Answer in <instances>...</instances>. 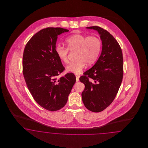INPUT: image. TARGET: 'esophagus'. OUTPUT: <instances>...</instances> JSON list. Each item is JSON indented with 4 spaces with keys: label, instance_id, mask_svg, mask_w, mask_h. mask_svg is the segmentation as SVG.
Instances as JSON below:
<instances>
[{
    "label": "esophagus",
    "instance_id": "34e87169",
    "mask_svg": "<svg viewBox=\"0 0 148 148\" xmlns=\"http://www.w3.org/2000/svg\"><path fill=\"white\" fill-rule=\"evenodd\" d=\"M79 81V76H76V82H78Z\"/></svg>",
    "mask_w": 148,
    "mask_h": 148
}]
</instances>
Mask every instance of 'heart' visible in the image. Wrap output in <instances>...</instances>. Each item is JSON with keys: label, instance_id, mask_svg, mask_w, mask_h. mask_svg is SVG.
Wrapping results in <instances>:
<instances>
[{"label": "heart", "instance_id": "b5f03b06", "mask_svg": "<svg viewBox=\"0 0 148 148\" xmlns=\"http://www.w3.org/2000/svg\"><path fill=\"white\" fill-rule=\"evenodd\" d=\"M67 48L60 45H56L55 51L58 58L64 63H68L69 50H75L76 60L67 67L69 72L79 74L83 71L86 64L90 66L95 62L100 53L102 43L95 36H87L77 34L68 37L66 40Z\"/></svg>", "mask_w": 148, "mask_h": 148}]
</instances>
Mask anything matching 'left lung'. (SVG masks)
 I'll return each instance as SVG.
<instances>
[{
    "mask_svg": "<svg viewBox=\"0 0 148 148\" xmlns=\"http://www.w3.org/2000/svg\"><path fill=\"white\" fill-rule=\"evenodd\" d=\"M87 29L98 32L102 51L94 66L79 79L85 85L82 99L86 108L93 112L103 111L116 97L123 77V57L121 46L111 34L97 26Z\"/></svg>",
    "mask_w": 148,
    "mask_h": 148,
    "instance_id": "8db88e82",
    "label": "left lung"
}]
</instances>
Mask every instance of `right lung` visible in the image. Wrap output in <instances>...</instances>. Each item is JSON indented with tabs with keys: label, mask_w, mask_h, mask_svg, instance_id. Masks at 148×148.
Wrapping results in <instances>:
<instances>
[{
	"label": "right lung",
	"mask_w": 148,
	"mask_h": 148,
	"mask_svg": "<svg viewBox=\"0 0 148 148\" xmlns=\"http://www.w3.org/2000/svg\"><path fill=\"white\" fill-rule=\"evenodd\" d=\"M69 32L61 27H47L37 32L27 42L23 56V73L33 98L49 111L63 108L76 81L69 73L58 76L65 69L55 51L58 36Z\"/></svg>",
	"instance_id": "obj_1"
}]
</instances>
